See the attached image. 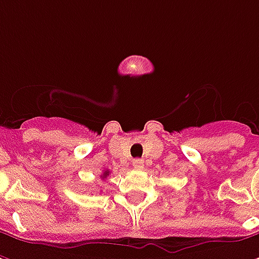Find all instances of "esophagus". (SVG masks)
<instances>
[{
  "instance_id": "34e87169",
  "label": "esophagus",
  "mask_w": 259,
  "mask_h": 259,
  "mask_svg": "<svg viewBox=\"0 0 259 259\" xmlns=\"http://www.w3.org/2000/svg\"><path fill=\"white\" fill-rule=\"evenodd\" d=\"M133 166L136 169H143L144 168V161L141 158H136V159H133Z\"/></svg>"
}]
</instances>
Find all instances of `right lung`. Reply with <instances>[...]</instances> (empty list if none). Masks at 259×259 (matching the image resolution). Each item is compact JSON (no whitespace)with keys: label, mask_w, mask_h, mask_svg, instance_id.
Masks as SVG:
<instances>
[{"label":"right lung","mask_w":259,"mask_h":259,"mask_svg":"<svg viewBox=\"0 0 259 259\" xmlns=\"http://www.w3.org/2000/svg\"><path fill=\"white\" fill-rule=\"evenodd\" d=\"M108 175H109V170H105V172H104V174L101 175V178H102V179H105V178H107Z\"/></svg>","instance_id":"add662e5"}]
</instances>
